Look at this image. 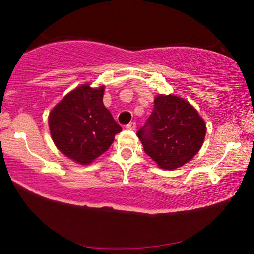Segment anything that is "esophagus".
Segmentation results:
<instances>
[{"instance_id": "34e87169", "label": "esophagus", "mask_w": 254, "mask_h": 254, "mask_svg": "<svg viewBox=\"0 0 254 254\" xmlns=\"http://www.w3.org/2000/svg\"><path fill=\"white\" fill-rule=\"evenodd\" d=\"M126 129L135 130V129H136V123H135V121H131V123L126 125Z\"/></svg>"}]
</instances>
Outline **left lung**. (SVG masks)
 <instances>
[{
	"instance_id": "1",
	"label": "left lung",
	"mask_w": 254,
	"mask_h": 254,
	"mask_svg": "<svg viewBox=\"0 0 254 254\" xmlns=\"http://www.w3.org/2000/svg\"><path fill=\"white\" fill-rule=\"evenodd\" d=\"M206 130L204 120L186 99L158 95L150 117L136 135L158 168L172 171L199 152Z\"/></svg>"
}]
</instances>
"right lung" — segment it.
<instances>
[{"instance_id": "add662e5", "label": "right lung", "mask_w": 254, "mask_h": 254, "mask_svg": "<svg viewBox=\"0 0 254 254\" xmlns=\"http://www.w3.org/2000/svg\"><path fill=\"white\" fill-rule=\"evenodd\" d=\"M105 86L89 83L67 93L50 112L48 126L54 144L64 156L88 165L113 143L120 125L104 106Z\"/></svg>"}]
</instances>
